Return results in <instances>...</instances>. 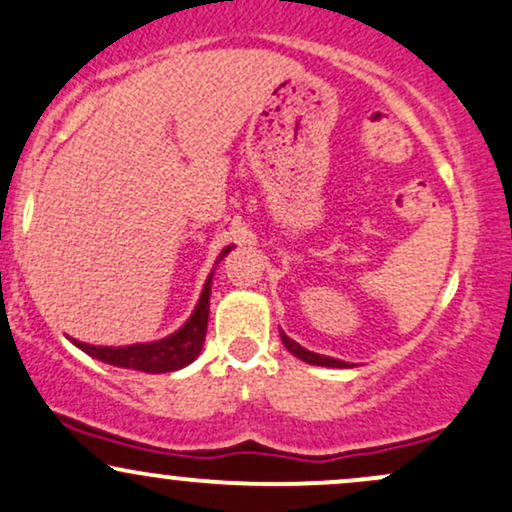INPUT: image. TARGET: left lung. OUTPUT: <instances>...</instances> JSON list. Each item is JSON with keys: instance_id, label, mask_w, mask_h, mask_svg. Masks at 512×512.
I'll return each instance as SVG.
<instances>
[{"instance_id": "1", "label": "left lung", "mask_w": 512, "mask_h": 512, "mask_svg": "<svg viewBox=\"0 0 512 512\" xmlns=\"http://www.w3.org/2000/svg\"><path fill=\"white\" fill-rule=\"evenodd\" d=\"M279 335H282V342H284L286 350H289L291 355H294V357H299L301 362H306V364H318V367H338V369H350V367H355V364L342 362V359L325 357V355H318V352L306 350V347H301L299 342L291 340L289 335H286V333H279Z\"/></svg>"}]
</instances>
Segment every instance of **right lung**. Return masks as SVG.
Instances as JSON below:
<instances>
[{
	"label": "right lung",
	"instance_id": "right-lung-1",
	"mask_svg": "<svg viewBox=\"0 0 512 512\" xmlns=\"http://www.w3.org/2000/svg\"><path fill=\"white\" fill-rule=\"evenodd\" d=\"M233 250V245L223 247L218 255L216 265ZM211 282L213 272L206 277L204 289H201L199 301H196L192 316L179 330H174L167 338L155 342H136V345L126 347H101V345H87V342L72 340L82 352L89 357L99 359L104 364H114V367L123 369H136V372L148 374H165L177 372V369L192 364L199 357L201 347L206 340V325H209V296H211Z\"/></svg>",
	"mask_w": 512,
	"mask_h": 512
}]
</instances>
